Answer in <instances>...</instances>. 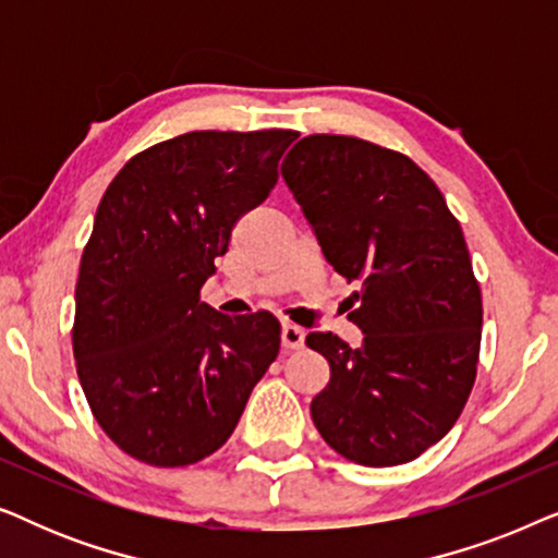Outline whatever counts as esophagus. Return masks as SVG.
I'll list each match as a JSON object with an SVG mask.
<instances>
[{"label": "esophagus", "instance_id": "34e87169", "mask_svg": "<svg viewBox=\"0 0 558 558\" xmlns=\"http://www.w3.org/2000/svg\"><path fill=\"white\" fill-rule=\"evenodd\" d=\"M304 345V330L292 323L281 325V348L284 350H300Z\"/></svg>", "mask_w": 558, "mask_h": 558}]
</instances>
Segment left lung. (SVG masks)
Listing matches in <instances>:
<instances>
[{"label": "left lung", "mask_w": 558, "mask_h": 558, "mask_svg": "<svg viewBox=\"0 0 558 558\" xmlns=\"http://www.w3.org/2000/svg\"><path fill=\"white\" fill-rule=\"evenodd\" d=\"M281 178L327 264L361 281L348 315L361 348L307 335L330 363L312 422L350 462L416 460L452 429L477 373L483 296L462 228L422 167L355 136H304Z\"/></svg>", "instance_id": "1"}]
</instances>
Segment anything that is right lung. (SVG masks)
<instances>
[{
	"mask_svg": "<svg viewBox=\"0 0 558 558\" xmlns=\"http://www.w3.org/2000/svg\"><path fill=\"white\" fill-rule=\"evenodd\" d=\"M294 140L284 129L180 134L106 187L81 256L73 355L96 422L134 460H205L277 361V317L220 315L201 289Z\"/></svg>",
	"mask_w": 558,
	"mask_h": 558,
	"instance_id": "add662e5",
	"label": "right lung"
}]
</instances>
